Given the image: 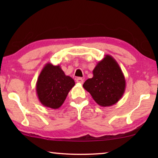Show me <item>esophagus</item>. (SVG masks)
<instances>
[{
    "label": "esophagus",
    "mask_w": 158,
    "mask_h": 158,
    "mask_svg": "<svg viewBox=\"0 0 158 158\" xmlns=\"http://www.w3.org/2000/svg\"><path fill=\"white\" fill-rule=\"evenodd\" d=\"M76 81H77V83H80V84H83V83H84V79L81 78V77H78V78H77V79H76Z\"/></svg>",
    "instance_id": "34e87169"
}]
</instances>
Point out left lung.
Segmentation results:
<instances>
[{
	"instance_id": "8db88e82",
	"label": "left lung",
	"mask_w": 158,
	"mask_h": 158,
	"mask_svg": "<svg viewBox=\"0 0 158 158\" xmlns=\"http://www.w3.org/2000/svg\"><path fill=\"white\" fill-rule=\"evenodd\" d=\"M93 77L84 82L83 87L90 93L95 102L102 106L114 105L124 94L126 83L116 60L106 55L93 70Z\"/></svg>"
}]
</instances>
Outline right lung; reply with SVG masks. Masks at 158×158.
<instances>
[{
    "label": "right lung",
    "mask_w": 158,
    "mask_h": 158,
    "mask_svg": "<svg viewBox=\"0 0 158 158\" xmlns=\"http://www.w3.org/2000/svg\"><path fill=\"white\" fill-rule=\"evenodd\" d=\"M74 85V79L66 76L60 65L47 63L36 83L37 98L43 106L53 109H58Z\"/></svg>",
    "instance_id": "obj_1"
}]
</instances>
